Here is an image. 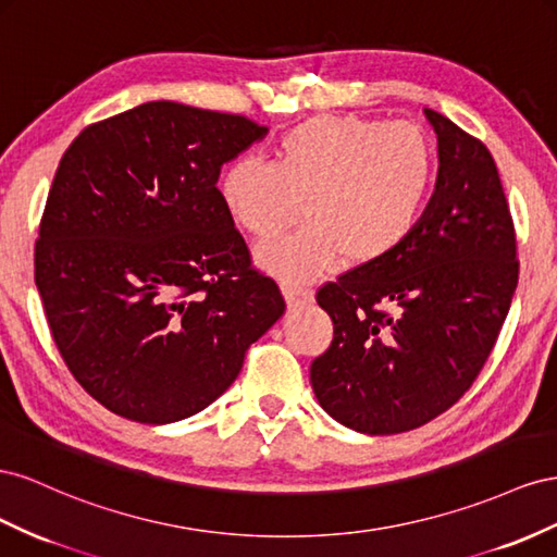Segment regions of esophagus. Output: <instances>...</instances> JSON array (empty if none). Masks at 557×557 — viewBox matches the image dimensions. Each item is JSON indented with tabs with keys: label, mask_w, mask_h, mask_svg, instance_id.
<instances>
[{
	"label": "esophagus",
	"mask_w": 557,
	"mask_h": 557,
	"mask_svg": "<svg viewBox=\"0 0 557 557\" xmlns=\"http://www.w3.org/2000/svg\"><path fill=\"white\" fill-rule=\"evenodd\" d=\"M284 298H287L289 308H298L304 304H310L312 300V289L304 287H294V284H284Z\"/></svg>",
	"instance_id": "esophagus-1"
}]
</instances>
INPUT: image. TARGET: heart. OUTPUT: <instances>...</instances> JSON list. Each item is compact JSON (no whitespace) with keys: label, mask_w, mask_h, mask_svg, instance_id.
<instances>
[{"label":"heart","mask_w":557,"mask_h":557,"mask_svg":"<svg viewBox=\"0 0 557 557\" xmlns=\"http://www.w3.org/2000/svg\"><path fill=\"white\" fill-rule=\"evenodd\" d=\"M436 182V153L412 123L322 114L284 133L275 163L240 156L219 180L233 224L273 240L300 214L308 224L259 251L289 284L326 275L341 261L375 265L418 231Z\"/></svg>","instance_id":"1"}]
</instances>
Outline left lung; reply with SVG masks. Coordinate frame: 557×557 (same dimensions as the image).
<instances>
[{
	"label": "left lung",
	"instance_id": "obj_1",
	"mask_svg": "<svg viewBox=\"0 0 557 557\" xmlns=\"http://www.w3.org/2000/svg\"><path fill=\"white\" fill-rule=\"evenodd\" d=\"M438 182L418 231L375 265L317 289L333 341L310 363L317 401L355 432L418 429L483 371L518 287L513 216L495 158L438 111Z\"/></svg>",
	"mask_w": 557,
	"mask_h": 557
}]
</instances>
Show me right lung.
<instances>
[{
  "instance_id": "obj_1",
  "label": "right lung",
  "mask_w": 557,
  "mask_h": 557,
  "mask_svg": "<svg viewBox=\"0 0 557 557\" xmlns=\"http://www.w3.org/2000/svg\"><path fill=\"white\" fill-rule=\"evenodd\" d=\"M263 135L158 100L90 123L62 156L35 282L62 361L116 416L165 424L210 406L287 308L216 188Z\"/></svg>"
}]
</instances>
